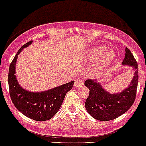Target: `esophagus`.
Instances as JSON below:
<instances>
[{
  "mask_svg": "<svg viewBox=\"0 0 146 146\" xmlns=\"http://www.w3.org/2000/svg\"><path fill=\"white\" fill-rule=\"evenodd\" d=\"M75 87H76V88H80V87L83 86L84 85V81L81 79L78 78L77 79V80H76V82H75V84H74Z\"/></svg>",
  "mask_w": 146,
  "mask_h": 146,
  "instance_id": "obj_1",
  "label": "esophagus"
}]
</instances>
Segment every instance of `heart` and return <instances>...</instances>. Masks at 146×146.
<instances>
[{
  "label": "heart",
  "mask_w": 146,
  "mask_h": 146,
  "mask_svg": "<svg viewBox=\"0 0 146 146\" xmlns=\"http://www.w3.org/2000/svg\"><path fill=\"white\" fill-rule=\"evenodd\" d=\"M107 51V48L102 46H95L89 51V58L92 60H96L102 57V62L98 65L95 73H99L104 68L107 67L114 59V54Z\"/></svg>",
  "instance_id": "heart-1"
}]
</instances>
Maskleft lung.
Returning a JSON list of instances; mask_svg holds the SVG:
<instances>
[{
    "label": "left lung",
    "instance_id": "left-lung-1",
    "mask_svg": "<svg viewBox=\"0 0 146 146\" xmlns=\"http://www.w3.org/2000/svg\"><path fill=\"white\" fill-rule=\"evenodd\" d=\"M125 51L122 64L131 66L135 70L134 76L127 88L119 93L111 94L96 80L90 79L85 82V85L90 90L89 96L85 103V108L97 120L110 121L117 119L129 110L136 99L138 82V64L127 47Z\"/></svg>",
    "mask_w": 146,
    "mask_h": 146
}]
</instances>
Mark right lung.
Wrapping results in <instances>:
<instances>
[{
    "label": "right lung",
    "mask_w": 146,
    "mask_h": 146,
    "mask_svg": "<svg viewBox=\"0 0 146 146\" xmlns=\"http://www.w3.org/2000/svg\"><path fill=\"white\" fill-rule=\"evenodd\" d=\"M27 42L19 49L10 65L8 85L11 100L15 107L28 118L39 121L49 120L58 112L65 96L72 89L74 80L44 92H33L23 89L15 76V64L22 50L32 44Z\"/></svg>",
    "instance_id": "obj_1"
}]
</instances>
